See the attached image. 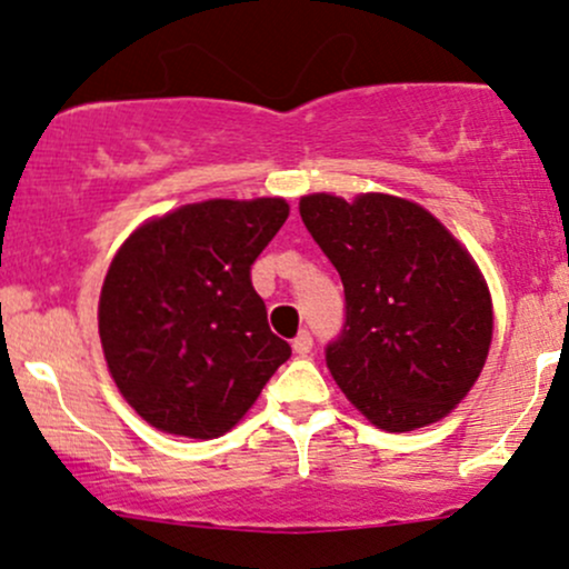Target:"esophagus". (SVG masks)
<instances>
[{
    "mask_svg": "<svg viewBox=\"0 0 569 569\" xmlns=\"http://www.w3.org/2000/svg\"><path fill=\"white\" fill-rule=\"evenodd\" d=\"M310 350H312V335L307 329H302L297 337H293V352L305 358L310 356Z\"/></svg>",
    "mask_w": 569,
    "mask_h": 569,
    "instance_id": "34e87169",
    "label": "esophagus"
}]
</instances>
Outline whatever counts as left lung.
I'll return each instance as SVG.
<instances>
[{
	"label": "left lung",
	"mask_w": 569,
	"mask_h": 569,
	"mask_svg": "<svg viewBox=\"0 0 569 569\" xmlns=\"http://www.w3.org/2000/svg\"><path fill=\"white\" fill-rule=\"evenodd\" d=\"M299 213L345 286V323L326 345L345 396L390 433L449 415L492 342V302L466 248L393 194H307Z\"/></svg>",
	"instance_id": "1"
}]
</instances>
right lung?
Listing matches in <instances>:
<instances>
[{
  "mask_svg": "<svg viewBox=\"0 0 569 569\" xmlns=\"http://www.w3.org/2000/svg\"><path fill=\"white\" fill-rule=\"evenodd\" d=\"M286 217L280 198L194 202L147 221L117 251L98 335L117 388L149 426L224 436L289 361L251 283Z\"/></svg>",
  "mask_w": 569,
  "mask_h": 569,
  "instance_id": "1",
  "label": "right lung"
}]
</instances>
